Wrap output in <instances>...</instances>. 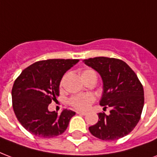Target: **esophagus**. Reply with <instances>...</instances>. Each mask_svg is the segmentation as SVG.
<instances>
[{
  "label": "esophagus",
  "instance_id": "1",
  "mask_svg": "<svg viewBox=\"0 0 157 157\" xmlns=\"http://www.w3.org/2000/svg\"><path fill=\"white\" fill-rule=\"evenodd\" d=\"M76 113H77V114H80V115H86L85 112H81V111H77Z\"/></svg>",
  "mask_w": 157,
  "mask_h": 157
}]
</instances>
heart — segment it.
I'll return each mask as SVG.
<instances>
[{"mask_svg":"<svg viewBox=\"0 0 157 157\" xmlns=\"http://www.w3.org/2000/svg\"><path fill=\"white\" fill-rule=\"evenodd\" d=\"M81 77L83 82L91 77H97L96 73L92 69H85L82 72ZM94 101V97L92 94H78L71 97L69 100V103L72 107H74L78 110H86L88 109Z\"/></svg>","mask_w":157,"mask_h":157,"instance_id":"heart-1","label":"heart"}]
</instances>
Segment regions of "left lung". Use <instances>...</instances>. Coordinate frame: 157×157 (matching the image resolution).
Segmentation results:
<instances>
[{"mask_svg":"<svg viewBox=\"0 0 157 157\" xmlns=\"http://www.w3.org/2000/svg\"><path fill=\"white\" fill-rule=\"evenodd\" d=\"M102 78L103 92L99 104L110 108V114L98 113V122L89 127L92 135L103 141H114L134 129L144 106V90L136 74L124 61L96 57L83 60Z\"/></svg>","mask_w":157,"mask_h":157,"instance_id":"1","label":"left lung"}]
</instances>
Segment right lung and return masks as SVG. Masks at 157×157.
Here are the masks:
<instances>
[{"label":"right lung","instance_id":"right-lung-1","mask_svg":"<svg viewBox=\"0 0 157 157\" xmlns=\"http://www.w3.org/2000/svg\"><path fill=\"white\" fill-rule=\"evenodd\" d=\"M78 59H47L35 62L21 72L14 83L11 96L15 114L24 128L40 137L50 138L64 132L74 111L60 114L49 112L48 106L59 94L63 74Z\"/></svg>","mask_w":157,"mask_h":157}]
</instances>
